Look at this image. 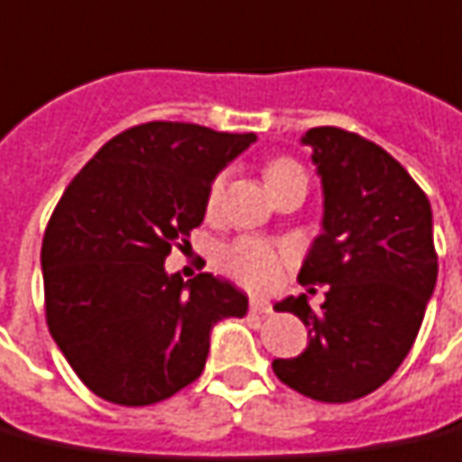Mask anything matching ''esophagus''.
I'll list each match as a JSON object with an SVG mask.
<instances>
[{
    "label": "esophagus",
    "mask_w": 462,
    "mask_h": 462,
    "mask_svg": "<svg viewBox=\"0 0 462 462\" xmlns=\"http://www.w3.org/2000/svg\"><path fill=\"white\" fill-rule=\"evenodd\" d=\"M250 312H253V315H273V308H270V302H267V300H263V298H254L253 302H250Z\"/></svg>",
    "instance_id": "obj_1"
}]
</instances>
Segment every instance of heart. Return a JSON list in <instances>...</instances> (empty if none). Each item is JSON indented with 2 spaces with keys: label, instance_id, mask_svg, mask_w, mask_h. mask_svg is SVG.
I'll use <instances>...</instances> for the list:
<instances>
[{
  "label": "heart",
  "instance_id": "heart-1",
  "mask_svg": "<svg viewBox=\"0 0 462 462\" xmlns=\"http://www.w3.org/2000/svg\"><path fill=\"white\" fill-rule=\"evenodd\" d=\"M302 172L292 160H275L267 164V182H273L277 177ZM225 189V175L215 177V182L209 185L208 205L215 208L222 198ZM290 254L280 250L270 242L257 240V237H242L235 240L227 247L220 250V264L230 273L235 280H240L242 285L254 287V290H267L273 287L282 275V264L287 263Z\"/></svg>",
  "mask_w": 462,
  "mask_h": 462
}]
</instances>
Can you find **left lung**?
Returning a JSON list of instances; mask_svg holds the SVG:
<instances>
[{
	"mask_svg": "<svg viewBox=\"0 0 462 462\" xmlns=\"http://www.w3.org/2000/svg\"><path fill=\"white\" fill-rule=\"evenodd\" d=\"M302 144L312 147L322 182V232L298 280L328 292L320 310L308 295L277 305L305 322L308 347L277 357L273 370L300 395L350 402L390 380L418 337L438 280L433 212L405 167L375 142L312 127Z\"/></svg>",
	"mask_w": 462,
	"mask_h": 462,
	"instance_id": "1",
	"label": "left lung"
}]
</instances>
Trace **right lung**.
Listing matches in <instances>:
<instances>
[{
	"label": "right lung",
	"mask_w": 462,
	"mask_h": 462,
	"mask_svg": "<svg viewBox=\"0 0 462 462\" xmlns=\"http://www.w3.org/2000/svg\"><path fill=\"white\" fill-rule=\"evenodd\" d=\"M257 140L187 122L125 130L79 170L42 242L57 347L99 398L140 408L202 375L209 332L247 312L230 280L167 275L172 245L205 220L212 180Z\"/></svg>",
	"instance_id": "add662e5"
}]
</instances>
